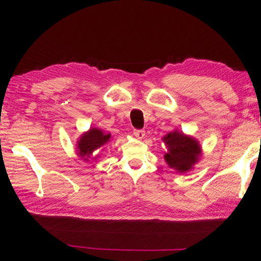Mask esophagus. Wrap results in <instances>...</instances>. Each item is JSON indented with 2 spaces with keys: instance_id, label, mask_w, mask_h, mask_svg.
<instances>
[{
  "instance_id": "1",
  "label": "esophagus",
  "mask_w": 261,
  "mask_h": 261,
  "mask_svg": "<svg viewBox=\"0 0 261 261\" xmlns=\"http://www.w3.org/2000/svg\"><path fill=\"white\" fill-rule=\"evenodd\" d=\"M134 135L137 137V138L141 139V138H144L145 131H144V130H135V131H134Z\"/></svg>"
}]
</instances>
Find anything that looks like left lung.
Here are the masks:
<instances>
[{"instance_id": "left-lung-1", "label": "left lung", "mask_w": 261, "mask_h": 261, "mask_svg": "<svg viewBox=\"0 0 261 261\" xmlns=\"http://www.w3.org/2000/svg\"><path fill=\"white\" fill-rule=\"evenodd\" d=\"M163 141L168 145L169 152L166 153L165 160L170 168H175L180 173L191 169L198 161L200 146L194 139L174 131L163 137Z\"/></svg>"}]
</instances>
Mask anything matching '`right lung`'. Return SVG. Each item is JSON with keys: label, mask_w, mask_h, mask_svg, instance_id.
Wrapping results in <instances>:
<instances>
[{"label": "right lung", "mask_w": 261, "mask_h": 261, "mask_svg": "<svg viewBox=\"0 0 261 261\" xmlns=\"http://www.w3.org/2000/svg\"><path fill=\"white\" fill-rule=\"evenodd\" d=\"M110 138L109 134H103L102 131L93 127L87 134L84 135L78 143L79 155L87 160L91 155H95L98 153V148L105 145Z\"/></svg>", "instance_id": "obj_1"}]
</instances>
